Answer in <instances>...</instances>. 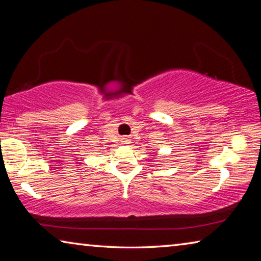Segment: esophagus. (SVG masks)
<instances>
[{"mask_svg":"<svg viewBox=\"0 0 261 261\" xmlns=\"http://www.w3.org/2000/svg\"><path fill=\"white\" fill-rule=\"evenodd\" d=\"M123 143H127V138H123Z\"/></svg>","mask_w":261,"mask_h":261,"instance_id":"1","label":"esophagus"}]
</instances>
